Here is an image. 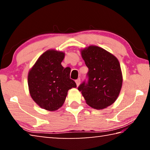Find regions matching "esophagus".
Here are the masks:
<instances>
[{
  "label": "esophagus",
  "mask_w": 150,
  "mask_h": 150,
  "mask_svg": "<svg viewBox=\"0 0 150 150\" xmlns=\"http://www.w3.org/2000/svg\"><path fill=\"white\" fill-rule=\"evenodd\" d=\"M75 83H76V84H77V86L78 87V86L80 85V83H81V79H80L79 78V79H77V80H75Z\"/></svg>",
  "instance_id": "obj_1"
}]
</instances>
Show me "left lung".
Returning a JSON list of instances; mask_svg holds the SVG:
<instances>
[{"label": "left lung", "instance_id": "obj_1", "mask_svg": "<svg viewBox=\"0 0 150 150\" xmlns=\"http://www.w3.org/2000/svg\"><path fill=\"white\" fill-rule=\"evenodd\" d=\"M81 55L88 69V81H83L78 90L86 103L98 110L112 105L122 85V75L118 59L96 45L81 50Z\"/></svg>", "mask_w": 150, "mask_h": 150}]
</instances>
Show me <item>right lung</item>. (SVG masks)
<instances>
[{"label": "right lung", "mask_w": 150, "mask_h": 150, "mask_svg": "<svg viewBox=\"0 0 150 150\" xmlns=\"http://www.w3.org/2000/svg\"><path fill=\"white\" fill-rule=\"evenodd\" d=\"M65 54L49 50L40 56L28 76L30 94L40 107L55 111L64 103L68 91L77 87L70 79V70L62 65Z\"/></svg>", "instance_id": "obj_1"}]
</instances>
